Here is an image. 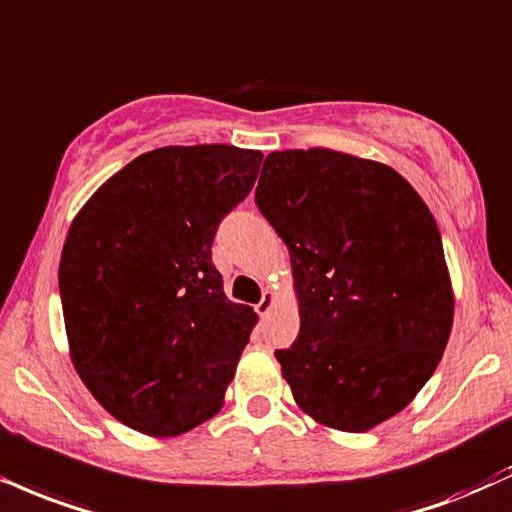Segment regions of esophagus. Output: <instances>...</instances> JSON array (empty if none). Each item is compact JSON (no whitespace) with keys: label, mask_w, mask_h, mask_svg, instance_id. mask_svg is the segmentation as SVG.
Returning <instances> with one entry per match:
<instances>
[{"label":"esophagus","mask_w":512,"mask_h":512,"mask_svg":"<svg viewBox=\"0 0 512 512\" xmlns=\"http://www.w3.org/2000/svg\"><path fill=\"white\" fill-rule=\"evenodd\" d=\"M274 303H276V293H274V291H264V293H262V300L255 305V312H257V315H260V317H267L269 312H272Z\"/></svg>","instance_id":"1"}]
</instances>
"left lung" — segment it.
Masks as SVG:
<instances>
[{"instance_id":"8db88e82","label":"left lung","mask_w":512,"mask_h":512,"mask_svg":"<svg viewBox=\"0 0 512 512\" xmlns=\"http://www.w3.org/2000/svg\"><path fill=\"white\" fill-rule=\"evenodd\" d=\"M255 202L291 252L300 334L276 360L298 408L353 434L398 415L453 326L429 207L391 166L326 147L267 155Z\"/></svg>"}]
</instances>
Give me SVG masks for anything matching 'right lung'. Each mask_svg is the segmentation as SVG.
Here are the masks:
<instances>
[{"mask_svg":"<svg viewBox=\"0 0 512 512\" xmlns=\"http://www.w3.org/2000/svg\"><path fill=\"white\" fill-rule=\"evenodd\" d=\"M260 164L233 145L159 147L71 221L59 293L73 367L135 432L178 436L224 405L257 315L226 298L212 243Z\"/></svg>","mask_w":512,"mask_h":512,"instance_id":"1","label":"right lung"}]
</instances>
